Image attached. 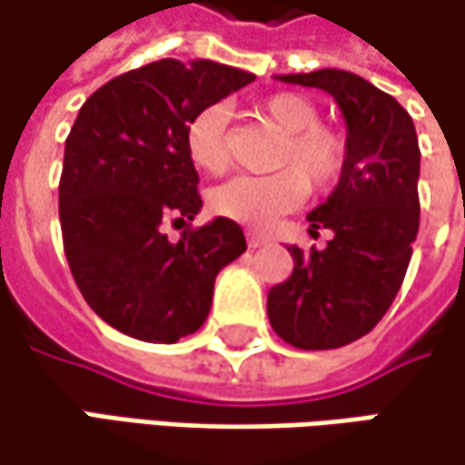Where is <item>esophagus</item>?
Wrapping results in <instances>:
<instances>
[{"mask_svg":"<svg viewBox=\"0 0 465 465\" xmlns=\"http://www.w3.org/2000/svg\"><path fill=\"white\" fill-rule=\"evenodd\" d=\"M247 244H250L252 250H255V247H263V244H269V236L258 232H247Z\"/></svg>","mask_w":465,"mask_h":465,"instance_id":"obj_1","label":"esophagus"}]
</instances>
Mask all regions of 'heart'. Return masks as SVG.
<instances>
[{"instance_id": "1", "label": "heart", "mask_w": 465, "mask_h": 465, "mask_svg": "<svg viewBox=\"0 0 465 465\" xmlns=\"http://www.w3.org/2000/svg\"><path fill=\"white\" fill-rule=\"evenodd\" d=\"M255 114L282 133V143L272 156V175H242L213 189L210 207L215 215L247 229H272L295 210L309 193L332 189L346 167V138L322 124V108L301 93H276L255 106ZM186 151L196 170L207 175L226 173L229 151V111L223 106L202 108L186 127Z\"/></svg>"}]
</instances>
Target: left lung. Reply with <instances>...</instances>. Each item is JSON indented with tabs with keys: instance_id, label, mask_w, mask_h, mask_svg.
Segmentation results:
<instances>
[{
	"instance_id": "8db88e82",
	"label": "left lung",
	"mask_w": 465,
	"mask_h": 465,
	"mask_svg": "<svg viewBox=\"0 0 465 465\" xmlns=\"http://www.w3.org/2000/svg\"><path fill=\"white\" fill-rule=\"evenodd\" d=\"M335 98L346 119V167L309 213L330 229L324 250L287 247L295 269L269 290V322L295 349H341L367 335L394 303L420 223V148L410 114L367 79L341 68L276 76Z\"/></svg>"
}]
</instances>
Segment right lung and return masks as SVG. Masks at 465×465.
<instances>
[{
	"label": "right lung",
	"mask_w": 465,
	"mask_h": 465,
	"mask_svg": "<svg viewBox=\"0 0 465 465\" xmlns=\"http://www.w3.org/2000/svg\"><path fill=\"white\" fill-rule=\"evenodd\" d=\"M252 79L215 61L164 58L111 79L79 108L58 186L64 250L79 292L114 330L146 343L196 332L218 272L247 250L229 218L178 242L162 226L202 210L189 122Z\"/></svg>",
	"instance_id": "obj_1"
}]
</instances>
